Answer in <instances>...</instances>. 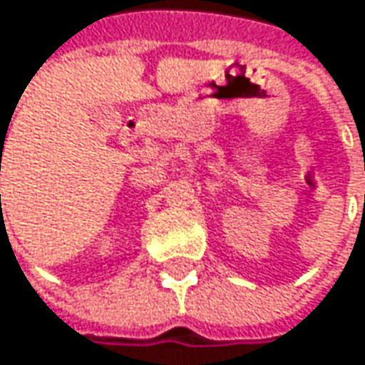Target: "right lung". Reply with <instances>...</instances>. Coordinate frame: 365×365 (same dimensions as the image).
I'll list each match as a JSON object with an SVG mask.
<instances>
[{
  "label": "right lung",
  "instance_id": "obj_1",
  "mask_svg": "<svg viewBox=\"0 0 365 365\" xmlns=\"http://www.w3.org/2000/svg\"><path fill=\"white\" fill-rule=\"evenodd\" d=\"M0 198H1V196H0Z\"/></svg>",
  "mask_w": 365,
  "mask_h": 365
}]
</instances>
